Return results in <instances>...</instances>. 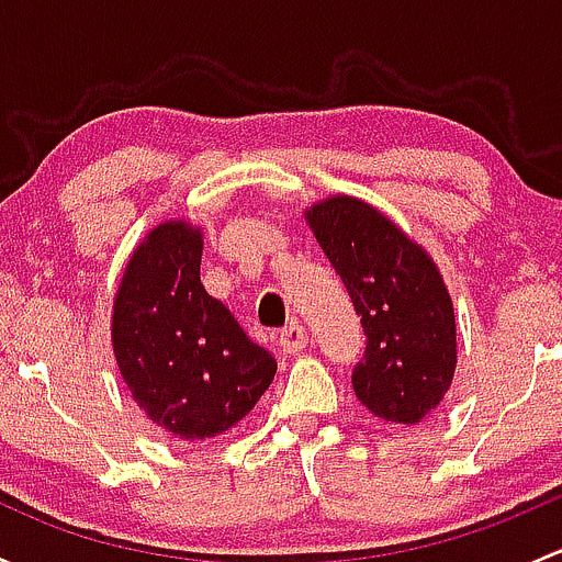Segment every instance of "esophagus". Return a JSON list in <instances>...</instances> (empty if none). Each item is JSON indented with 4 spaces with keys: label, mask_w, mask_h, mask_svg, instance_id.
Instances as JSON below:
<instances>
[{
    "label": "esophagus",
    "mask_w": 562,
    "mask_h": 562,
    "mask_svg": "<svg viewBox=\"0 0 562 562\" xmlns=\"http://www.w3.org/2000/svg\"><path fill=\"white\" fill-rule=\"evenodd\" d=\"M277 339H280V348L285 350V353H299V350L307 348L310 342L307 328H304L302 323H291V326H285Z\"/></svg>",
    "instance_id": "34e87169"
}]
</instances>
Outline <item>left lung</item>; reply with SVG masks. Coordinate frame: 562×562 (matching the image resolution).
Returning <instances> with one entry per match:
<instances>
[{
  "mask_svg": "<svg viewBox=\"0 0 562 562\" xmlns=\"http://www.w3.org/2000/svg\"><path fill=\"white\" fill-rule=\"evenodd\" d=\"M307 223L364 328V359L350 378L356 396L383 422L418 424L457 370L454 307L438 266L359 198H326Z\"/></svg>",
  "mask_w": 562,
  "mask_h": 562,
  "instance_id": "left-lung-1",
  "label": "left lung"
}]
</instances>
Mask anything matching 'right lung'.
<instances>
[{"label":"right lung","instance_id":"add662e5","mask_svg":"<svg viewBox=\"0 0 562 562\" xmlns=\"http://www.w3.org/2000/svg\"><path fill=\"white\" fill-rule=\"evenodd\" d=\"M203 236L184 220L151 231L113 299L111 342L140 411L179 440L217 438L274 381L277 361L201 285Z\"/></svg>","mask_w":562,"mask_h":562}]
</instances>
